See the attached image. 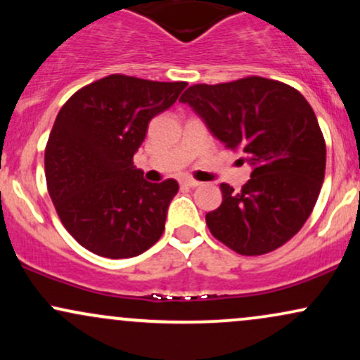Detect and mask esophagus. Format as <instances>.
I'll use <instances>...</instances> for the list:
<instances>
[{
    "label": "esophagus",
    "instance_id": "1",
    "mask_svg": "<svg viewBox=\"0 0 360 360\" xmlns=\"http://www.w3.org/2000/svg\"><path fill=\"white\" fill-rule=\"evenodd\" d=\"M181 184L189 186V188H198V186H200L201 183H200V181H196V179H191V177H183V179H181Z\"/></svg>",
    "mask_w": 360,
    "mask_h": 360
}]
</instances>
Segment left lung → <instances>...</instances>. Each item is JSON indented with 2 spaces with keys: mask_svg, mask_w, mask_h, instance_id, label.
I'll return each instance as SVG.
<instances>
[{
  "mask_svg": "<svg viewBox=\"0 0 360 360\" xmlns=\"http://www.w3.org/2000/svg\"><path fill=\"white\" fill-rule=\"evenodd\" d=\"M179 101L252 166L240 191L220 184L221 205L206 213L213 237L242 255L284 245L311 214L325 177V139L309 103L298 89L259 76L189 86Z\"/></svg>",
  "mask_w": 360,
  "mask_h": 360,
  "instance_id": "obj_1",
  "label": "left lung"
}]
</instances>
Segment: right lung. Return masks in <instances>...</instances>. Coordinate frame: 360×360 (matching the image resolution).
<instances>
[{
  "instance_id": "obj_1",
  "label": "right lung",
  "mask_w": 360,
  "mask_h": 360,
  "mask_svg": "<svg viewBox=\"0 0 360 360\" xmlns=\"http://www.w3.org/2000/svg\"><path fill=\"white\" fill-rule=\"evenodd\" d=\"M186 86L111 74L60 108L45 147V177L62 225L84 249L128 259L160 238L179 184L148 183L134 154L148 122L171 108Z\"/></svg>"
}]
</instances>
